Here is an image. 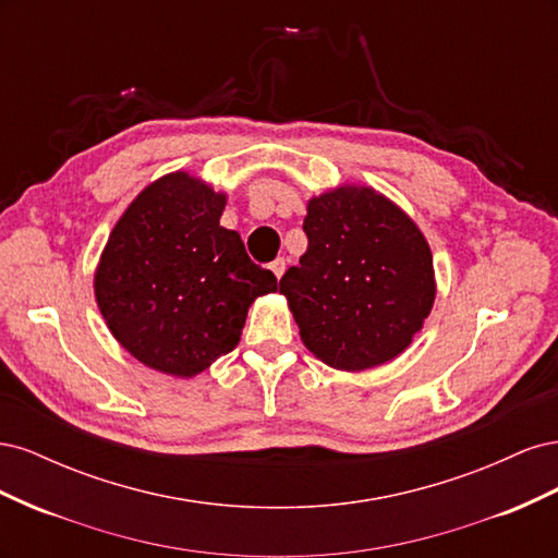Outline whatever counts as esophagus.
Returning a JSON list of instances; mask_svg holds the SVG:
<instances>
[{"mask_svg":"<svg viewBox=\"0 0 558 558\" xmlns=\"http://www.w3.org/2000/svg\"><path fill=\"white\" fill-rule=\"evenodd\" d=\"M269 269H272V275H275L277 279H281V275L286 272V260H283V258L272 260V263H269Z\"/></svg>","mask_w":558,"mask_h":558,"instance_id":"34e87169","label":"esophagus"}]
</instances>
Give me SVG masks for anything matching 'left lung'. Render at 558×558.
I'll use <instances>...</instances> for the list:
<instances>
[{"mask_svg":"<svg viewBox=\"0 0 558 558\" xmlns=\"http://www.w3.org/2000/svg\"><path fill=\"white\" fill-rule=\"evenodd\" d=\"M302 230L307 251L279 281L302 344L344 373L398 359L437 291L433 253L412 216L373 185L342 183L307 202Z\"/></svg>","mask_w":558,"mask_h":558,"instance_id":"obj_1","label":"left lung"}]
</instances>
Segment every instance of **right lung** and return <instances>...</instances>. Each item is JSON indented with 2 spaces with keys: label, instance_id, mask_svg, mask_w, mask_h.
Listing matches in <instances>:
<instances>
[{
  "label": "right lung",
  "instance_id": "add662e5",
  "mask_svg": "<svg viewBox=\"0 0 558 558\" xmlns=\"http://www.w3.org/2000/svg\"><path fill=\"white\" fill-rule=\"evenodd\" d=\"M228 195L170 172L130 202L95 269V300L130 356L191 379L240 344L253 300L277 279L221 226Z\"/></svg>",
  "mask_w": 558,
  "mask_h": 558
}]
</instances>
